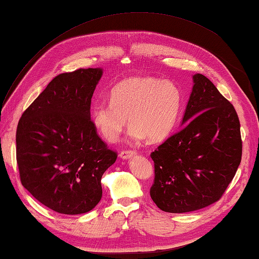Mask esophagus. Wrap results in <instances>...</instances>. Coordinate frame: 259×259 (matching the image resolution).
<instances>
[{
  "mask_svg": "<svg viewBox=\"0 0 259 259\" xmlns=\"http://www.w3.org/2000/svg\"><path fill=\"white\" fill-rule=\"evenodd\" d=\"M137 155L135 150H122L120 152V157L122 159H130Z\"/></svg>",
  "mask_w": 259,
  "mask_h": 259,
  "instance_id": "1",
  "label": "esophagus"
}]
</instances>
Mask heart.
Segmentation results:
<instances>
[{"mask_svg":"<svg viewBox=\"0 0 259 259\" xmlns=\"http://www.w3.org/2000/svg\"><path fill=\"white\" fill-rule=\"evenodd\" d=\"M181 107V93L170 81L134 76L115 85L110 103L98 102L91 109L90 121L108 142H115L129 123L130 137L159 141L171 133Z\"/></svg>","mask_w":259,"mask_h":259,"instance_id":"b5f03b06","label":"heart"}]
</instances>
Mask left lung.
<instances>
[{"label": "left lung", "mask_w": 259, "mask_h": 259, "mask_svg": "<svg viewBox=\"0 0 259 259\" xmlns=\"http://www.w3.org/2000/svg\"><path fill=\"white\" fill-rule=\"evenodd\" d=\"M194 87L178 133L151 152L150 196L166 212L195 211L218 201L241 160L240 123L234 106L205 75Z\"/></svg>", "instance_id": "obj_1"}]
</instances>
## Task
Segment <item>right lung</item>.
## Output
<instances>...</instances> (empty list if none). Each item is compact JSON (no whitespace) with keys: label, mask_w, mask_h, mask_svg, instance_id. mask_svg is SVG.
Segmentation results:
<instances>
[{"label":"right lung","mask_w":259,"mask_h":259,"mask_svg":"<svg viewBox=\"0 0 259 259\" xmlns=\"http://www.w3.org/2000/svg\"><path fill=\"white\" fill-rule=\"evenodd\" d=\"M101 76L100 68L57 75L16 129L22 186L60 213L92 210L102 197V175L117 160L90 121L91 98Z\"/></svg>","instance_id":"add662e5"}]
</instances>
